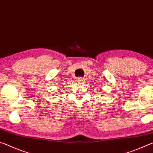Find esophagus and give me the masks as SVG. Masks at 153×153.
I'll use <instances>...</instances> for the list:
<instances>
[{
	"instance_id": "34e87169",
	"label": "esophagus",
	"mask_w": 153,
	"mask_h": 153,
	"mask_svg": "<svg viewBox=\"0 0 153 153\" xmlns=\"http://www.w3.org/2000/svg\"><path fill=\"white\" fill-rule=\"evenodd\" d=\"M84 79L82 78V77H79V78H77V81L80 82H82L84 81Z\"/></svg>"
}]
</instances>
